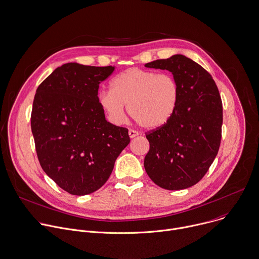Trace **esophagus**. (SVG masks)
<instances>
[{"label": "esophagus", "mask_w": 259, "mask_h": 259, "mask_svg": "<svg viewBox=\"0 0 259 259\" xmlns=\"http://www.w3.org/2000/svg\"><path fill=\"white\" fill-rule=\"evenodd\" d=\"M129 136H130V138H134V137L138 136V132L134 131V130H129Z\"/></svg>", "instance_id": "34e87169"}]
</instances>
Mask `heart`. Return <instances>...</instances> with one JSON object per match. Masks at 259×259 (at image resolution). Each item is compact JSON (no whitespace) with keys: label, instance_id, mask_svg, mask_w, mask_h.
<instances>
[{"label":"heart","instance_id":"b5f03b06","mask_svg":"<svg viewBox=\"0 0 259 259\" xmlns=\"http://www.w3.org/2000/svg\"><path fill=\"white\" fill-rule=\"evenodd\" d=\"M111 88L99 94L98 102L114 125L126 121L125 106L133 120L147 130L165 126L177 112L180 89L169 73L130 68L113 78Z\"/></svg>","mask_w":259,"mask_h":259}]
</instances>
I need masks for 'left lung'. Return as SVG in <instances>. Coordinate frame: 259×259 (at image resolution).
<instances>
[{
	"mask_svg": "<svg viewBox=\"0 0 259 259\" xmlns=\"http://www.w3.org/2000/svg\"><path fill=\"white\" fill-rule=\"evenodd\" d=\"M145 67L171 72L179 84L180 101L165 126L145 133L149 151L144 168L163 189L189 188L203 178L220 148L223 104L218 86L204 68L183 55Z\"/></svg>",
	"mask_w": 259,
	"mask_h": 259,
	"instance_id": "8db88e82",
	"label": "left lung"
}]
</instances>
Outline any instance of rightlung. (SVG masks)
<instances>
[{
	"label": "right lung",
	"instance_id": "right-lung-1",
	"mask_svg": "<svg viewBox=\"0 0 259 259\" xmlns=\"http://www.w3.org/2000/svg\"><path fill=\"white\" fill-rule=\"evenodd\" d=\"M114 70L67 63L36 90L30 121L39 163L72 195L100 189L130 142L128 129L108 122L98 102L101 82Z\"/></svg>",
	"mask_w": 259,
	"mask_h": 259
}]
</instances>
